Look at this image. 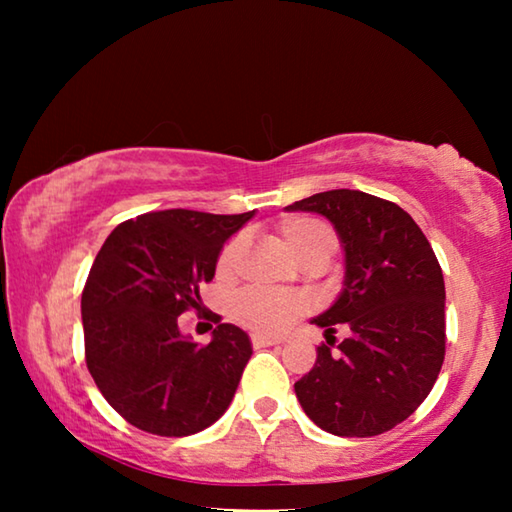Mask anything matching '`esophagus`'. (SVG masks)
<instances>
[{
  "label": "esophagus",
  "mask_w": 512,
  "mask_h": 512,
  "mask_svg": "<svg viewBox=\"0 0 512 512\" xmlns=\"http://www.w3.org/2000/svg\"><path fill=\"white\" fill-rule=\"evenodd\" d=\"M253 345L255 348H271V345H280V343H284L280 336H253Z\"/></svg>",
  "instance_id": "esophagus-1"
}]
</instances>
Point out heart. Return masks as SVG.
Wrapping results in <instances>:
<instances>
[{
	"mask_svg": "<svg viewBox=\"0 0 512 512\" xmlns=\"http://www.w3.org/2000/svg\"><path fill=\"white\" fill-rule=\"evenodd\" d=\"M277 235L289 248V253L300 266L320 268L339 248V237L334 228L314 216H287L277 223ZM244 241L241 237L230 239L223 246L216 273L228 277L239 262ZM232 316L241 325L259 334H275L287 329L302 314V300L298 296H275L259 289H246L232 298Z\"/></svg>",
	"mask_w": 512,
	"mask_h": 512,
	"instance_id": "obj_1",
	"label": "heart"
}]
</instances>
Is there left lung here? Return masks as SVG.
Segmentation results:
<instances>
[{
  "label": "left lung",
  "instance_id": "obj_1",
  "mask_svg": "<svg viewBox=\"0 0 512 512\" xmlns=\"http://www.w3.org/2000/svg\"><path fill=\"white\" fill-rule=\"evenodd\" d=\"M289 212L332 221L345 250L336 302L314 368L296 381L298 402L320 429L345 438L391 431L424 402L445 359V280L418 223L400 205L357 189L302 198ZM336 324L351 336L333 350Z\"/></svg>",
  "mask_w": 512,
  "mask_h": 512
}]
</instances>
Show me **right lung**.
<instances>
[{"mask_svg":"<svg viewBox=\"0 0 512 512\" xmlns=\"http://www.w3.org/2000/svg\"><path fill=\"white\" fill-rule=\"evenodd\" d=\"M253 212L164 210L119 223L101 246L81 298L85 363L121 418L155 436H192L228 409L253 354L248 334L216 323L198 345L178 316L201 307L198 284Z\"/></svg>","mask_w":512,"mask_h":512,"instance_id":"right-lung-1","label":"right lung"}]
</instances>
